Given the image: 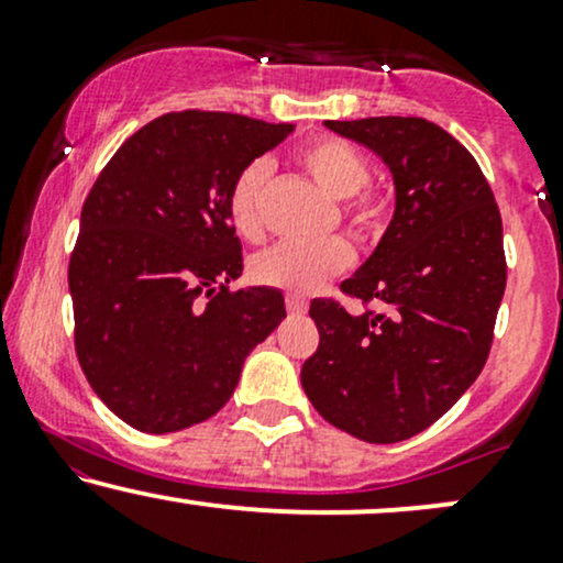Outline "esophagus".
<instances>
[{
	"instance_id": "34e87169",
	"label": "esophagus",
	"mask_w": 563,
	"mask_h": 563,
	"mask_svg": "<svg viewBox=\"0 0 563 563\" xmlns=\"http://www.w3.org/2000/svg\"><path fill=\"white\" fill-rule=\"evenodd\" d=\"M286 307H288V312H294V314L307 312V301H303L301 296H294V294L286 296Z\"/></svg>"
}]
</instances>
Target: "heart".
<instances>
[{
    "label": "heart",
    "mask_w": 563,
    "mask_h": 563,
    "mask_svg": "<svg viewBox=\"0 0 563 563\" xmlns=\"http://www.w3.org/2000/svg\"><path fill=\"white\" fill-rule=\"evenodd\" d=\"M301 169L312 177L325 196L346 200V217L360 230H373L380 219V200L371 192H360L371 179L367 158L354 145L339 137H320L299 151ZM269 164L251 161L230 187L228 211L232 228L243 238L262 232L264 190H267ZM352 264V249L341 238L322 243H277L256 256L251 273L264 286H275L290 294H312L333 275Z\"/></svg>",
    "instance_id": "heart-1"
}]
</instances>
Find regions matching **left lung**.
Wrapping results in <instances>:
<instances>
[{
  "instance_id": "obj_1",
  "label": "left lung",
  "mask_w": 563,
  "mask_h": 563,
  "mask_svg": "<svg viewBox=\"0 0 563 563\" xmlns=\"http://www.w3.org/2000/svg\"><path fill=\"white\" fill-rule=\"evenodd\" d=\"M325 126L389 166L394 217L341 283L378 309L309 303L320 346L301 386L335 429L371 444L402 442L439 421L487 363L508 273L500 211L474 156L431 121L376 115Z\"/></svg>"
}]
</instances>
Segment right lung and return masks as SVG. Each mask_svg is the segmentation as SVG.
<instances>
[{"label":"right lung","instance_id":"obj_1","mask_svg":"<svg viewBox=\"0 0 563 563\" xmlns=\"http://www.w3.org/2000/svg\"><path fill=\"white\" fill-rule=\"evenodd\" d=\"M290 132L238 113L158 115L84 200L68 264L76 357L132 429L172 434L222 410L251 349L286 318L277 288H228L243 273L228 198Z\"/></svg>","mask_w":563,"mask_h":563}]
</instances>
